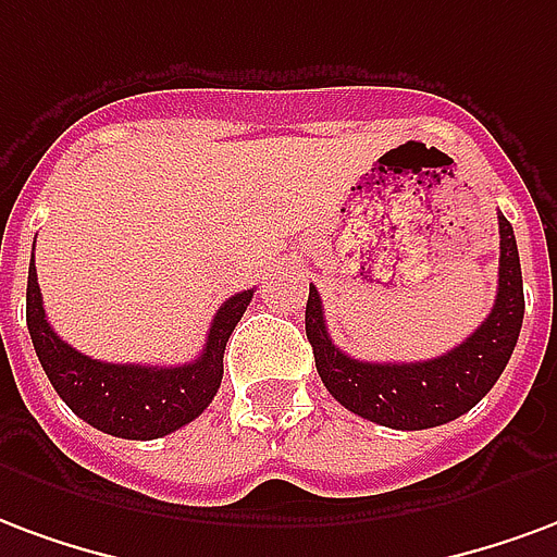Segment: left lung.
Wrapping results in <instances>:
<instances>
[{
    "label": "left lung",
    "instance_id": "left-lung-1",
    "mask_svg": "<svg viewBox=\"0 0 557 557\" xmlns=\"http://www.w3.org/2000/svg\"><path fill=\"white\" fill-rule=\"evenodd\" d=\"M498 290L495 306L460 347L428 362H359L332 344L318 287L306 306V335L329 395L356 416L395 430L448 424L481 400L502 376L517 347L525 296L513 228L498 213Z\"/></svg>",
    "mask_w": 557,
    "mask_h": 557
}]
</instances>
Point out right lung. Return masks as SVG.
Returning a JSON list of instances; mask_svg holds the SVG:
<instances>
[{
    "instance_id": "right-lung-1",
    "label": "right lung",
    "mask_w": 557,
    "mask_h": 557,
    "mask_svg": "<svg viewBox=\"0 0 557 557\" xmlns=\"http://www.w3.org/2000/svg\"><path fill=\"white\" fill-rule=\"evenodd\" d=\"M251 296L255 290H239L222 302L207 332L205 350L195 362L174 368L100 362L64 344L44 314L35 261L28 263L26 323L40 368L76 416L117 440H160L210 407L222 383L225 344Z\"/></svg>"
}]
</instances>
